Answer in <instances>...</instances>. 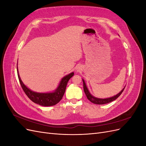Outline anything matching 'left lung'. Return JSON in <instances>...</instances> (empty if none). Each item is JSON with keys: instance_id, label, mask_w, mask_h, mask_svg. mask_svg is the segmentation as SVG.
Wrapping results in <instances>:
<instances>
[{"instance_id": "obj_1", "label": "left lung", "mask_w": 146, "mask_h": 146, "mask_svg": "<svg viewBox=\"0 0 146 146\" xmlns=\"http://www.w3.org/2000/svg\"><path fill=\"white\" fill-rule=\"evenodd\" d=\"M83 80V90L84 92L87 97L88 99L89 100L90 102H91L92 103L95 104H98V105H103V104H106L111 102L114 101V100H116L119 96H120V95L122 93V92L124 90L125 88H123V89L121 91V92H119L117 94H116V96H114L113 97H111V98H106V99H100V98H97L94 97L93 96H92L91 94V93L90 92L89 90H88V88L86 85V83L84 81L83 79H82Z\"/></svg>"}]
</instances>
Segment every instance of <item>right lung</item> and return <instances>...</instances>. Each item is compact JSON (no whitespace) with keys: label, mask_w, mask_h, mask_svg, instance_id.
<instances>
[{"label":"right lung","mask_w":146,"mask_h":146,"mask_svg":"<svg viewBox=\"0 0 146 146\" xmlns=\"http://www.w3.org/2000/svg\"><path fill=\"white\" fill-rule=\"evenodd\" d=\"M17 72L21 87L23 88L25 94L34 103L42 106H44V107H49V106L55 105L59 102L61 99L63 98L68 81L74 76V72H71L67 75V76H64L61 79L58 86L57 87L54 92H47V93H40V92H34L30 90L29 88H28L24 85L20 78L17 66Z\"/></svg>","instance_id":"obj_1"}]
</instances>
